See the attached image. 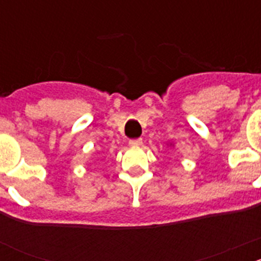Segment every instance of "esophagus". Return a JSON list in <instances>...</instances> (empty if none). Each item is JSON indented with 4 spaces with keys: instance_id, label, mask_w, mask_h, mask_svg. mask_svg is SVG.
Instances as JSON below:
<instances>
[{
    "instance_id": "esophagus-1",
    "label": "esophagus",
    "mask_w": 261,
    "mask_h": 261,
    "mask_svg": "<svg viewBox=\"0 0 261 261\" xmlns=\"http://www.w3.org/2000/svg\"><path fill=\"white\" fill-rule=\"evenodd\" d=\"M130 144L131 146H139V145H141V144H143V139H140V138H138V139H131L130 140Z\"/></svg>"
}]
</instances>
